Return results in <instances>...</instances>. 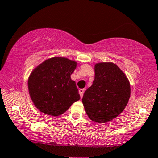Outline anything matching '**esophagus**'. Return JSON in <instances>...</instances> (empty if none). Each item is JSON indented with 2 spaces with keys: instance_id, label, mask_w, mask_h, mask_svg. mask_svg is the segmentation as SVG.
Listing matches in <instances>:
<instances>
[{
  "instance_id": "esophagus-1",
  "label": "esophagus",
  "mask_w": 158,
  "mask_h": 158,
  "mask_svg": "<svg viewBox=\"0 0 158 158\" xmlns=\"http://www.w3.org/2000/svg\"><path fill=\"white\" fill-rule=\"evenodd\" d=\"M84 92H85V89H79V94H80V97L81 98H82V96H83Z\"/></svg>"
}]
</instances>
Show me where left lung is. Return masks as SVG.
<instances>
[{
	"instance_id": "obj_1",
	"label": "left lung",
	"mask_w": 158,
	"mask_h": 158,
	"mask_svg": "<svg viewBox=\"0 0 158 158\" xmlns=\"http://www.w3.org/2000/svg\"><path fill=\"white\" fill-rule=\"evenodd\" d=\"M94 79L85 91L82 104L88 117L97 123L109 122L127 105L130 85L126 75L113 63H99L94 66Z\"/></svg>"
}]
</instances>
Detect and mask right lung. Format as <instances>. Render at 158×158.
<instances>
[{"label": "right lung", "instance_id": "obj_1", "mask_svg": "<svg viewBox=\"0 0 158 158\" xmlns=\"http://www.w3.org/2000/svg\"><path fill=\"white\" fill-rule=\"evenodd\" d=\"M76 63L65 57L47 60L32 71L28 81L35 106L48 115L60 116L80 99L76 82L70 79Z\"/></svg>", "mask_w": 158, "mask_h": 158}]
</instances>
